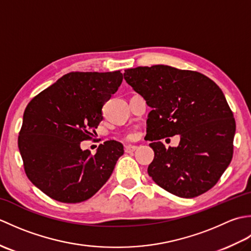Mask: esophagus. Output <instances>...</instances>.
<instances>
[{"mask_svg":"<svg viewBox=\"0 0 251 251\" xmlns=\"http://www.w3.org/2000/svg\"><path fill=\"white\" fill-rule=\"evenodd\" d=\"M136 150H137V147L136 146H125V152L126 153L135 152Z\"/></svg>","mask_w":251,"mask_h":251,"instance_id":"1","label":"esophagus"}]
</instances>
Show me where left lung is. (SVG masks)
<instances>
[{"mask_svg":"<svg viewBox=\"0 0 251 251\" xmlns=\"http://www.w3.org/2000/svg\"><path fill=\"white\" fill-rule=\"evenodd\" d=\"M124 78L152 108L146 136L154 151L149 176L184 199L210 190L232 161L236 129L220 87L200 72L163 65L127 69ZM175 134L180 135L177 148L159 141Z\"/></svg>","mask_w":251,"mask_h":251,"instance_id":"left-lung-1","label":"left lung"}]
</instances>
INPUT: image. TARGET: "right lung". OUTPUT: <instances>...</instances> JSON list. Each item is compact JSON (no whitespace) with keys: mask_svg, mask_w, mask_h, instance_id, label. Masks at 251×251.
I'll use <instances>...</instances> for the list:
<instances>
[{"mask_svg":"<svg viewBox=\"0 0 251 251\" xmlns=\"http://www.w3.org/2000/svg\"><path fill=\"white\" fill-rule=\"evenodd\" d=\"M123 81L114 72H70L32 99L24 113L18 148L26 177L50 199L72 204L101 189L124 153L115 140L96 154L81 149L102 121V106Z\"/></svg>","mask_w":251,"mask_h":251,"instance_id":"obj_1","label":"right lung"}]
</instances>
